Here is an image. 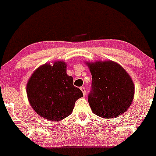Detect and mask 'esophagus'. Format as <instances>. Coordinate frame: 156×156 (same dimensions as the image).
Listing matches in <instances>:
<instances>
[{
  "label": "esophagus",
  "instance_id": "34e87169",
  "mask_svg": "<svg viewBox=\"0 0 156 156\" xmlns=\"http://www.w3.org/2000/svg\"><path fill=\"white\" fill-rule=\"evenodd\" d=\"M80 89H81V91H82V92H83V95H85V94H86V91H85V87H81V88H80Z\"/></svg>",
  "mask_w": 156,
  "mask_h": 156
}]
</instances>
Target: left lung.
Segmentation results:
<instances>
[{
    "label": "left lung",
    "instance_id": "left-lung-1",
    "mask_svg": "<svg viewBox=\"0 0 156 156\" xmlns=\"http://www.w3.org/2000/svg\"><path fill=\"white\" fill-rule=\"evenodd\" d=\"M92 76L88 100L99 117L112 118L128 109L134 98L135 86L129 75L112 61L88 63Z\"/></svg>",
    "mask_w": 156,
    "mask_h": 156
}]
</instances>
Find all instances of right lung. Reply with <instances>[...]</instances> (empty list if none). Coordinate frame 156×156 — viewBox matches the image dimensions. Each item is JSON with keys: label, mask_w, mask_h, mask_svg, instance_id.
<instances>
[{"label": "right lung", "mask_w": 156, "mask_h": 156, "mask_svg": "<svg viewBox=\"0 0 156 156\" xmlns=\"http://www.w3.org/2000/svg\"><path fill=\"white\" fill-rule=\"evenodd\" d=\"M64 62L53 66L44 65L33 73L27 85L30 105L38 115L47 120H62L71 114L75 102L83 96L73 85V77L66 73Z\"/></svg>", "instance_id": "1"}]
</instances>
